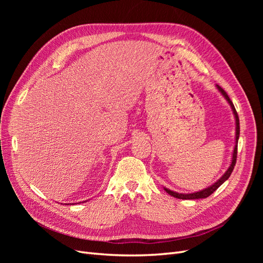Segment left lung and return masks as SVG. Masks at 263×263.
<instances>
[{
	"label": "left lung",
	"mask_w": 263,
	"mask_h": 263,
	"mask_svg": "<svg viewBox=\"0 0 263 263\" xmlns=\"http://www.w3.org/2000/svg\"><path fill=\"white\" fill-rule=\"evenodd\" d=\"M216 86H217V89H218V91L224 95V98L227 100V102L229 103V105H230V107H232V109H233V113H234V115H235V118H236V145H235V148H234V153H233V158H232V163H230V165H229V168L227 169V171L222 174V177L220 178V179H218L217 180V182H215L214 184H212L211 186H209V187H206V189H204V190H202V191H200V192H195V193H189V194H184V193H178V192H174V191H171V190H169V189H166V187H164V191L168 194H170L171 196H173V197H177V198H181V200H197V198H206V197H209L212 193H214L215 191H216L222 183H224L229 177H230V174H232V172H233V170H234V168H235V164H236V160H237V147H238V139H239V133H240V127H239V117H238V114H237V112H236V108H235V106H234V104H233V102L230 101V99H229V97L227 95V93L221 89V87L219 86V85H217L216 84Z\"/></svg>",
	"instance_id": "left-lung-1"
}]
</instances>
